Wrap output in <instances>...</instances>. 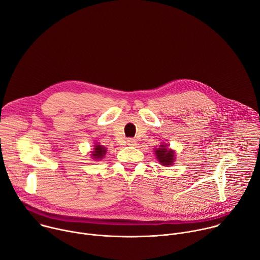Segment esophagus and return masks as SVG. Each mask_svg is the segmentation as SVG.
I'll return each mask as SVG.
<instances>
[{
	"instance_id": "obj_1",
	"label": "esophagus",
	"mask_w": 260,
	"mask_h": 260,
	"mask_svg": "<svg viewBox=\"0 0 260 260\" xmlns=\"http://www.w3.org/2000/svg\"><path fill=\"white\" fill-rule=\"evenodd\" d=\"M126 143H127V145H136L137 142H136L135 139H127Z\"/></svg>"
}]
</instances>
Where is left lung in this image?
I'll return each mask as SVG.
<instances>
[{
    "label": "left lung",
    "instance_id": "left-lung-1",
    "mask_svg": "<svg viewBox=\"0 0 260 260\" xmlns=\"http://www.w3.org/2000/svg\"><path fill=\"white\" fill-rule=\"evenodd\" d=\"M155 155L157 160L164 165V166H170L173 165L174 162V151L169 150V148H167V145H160L159 148L155 150Z\"/></svg>",
    "mask_w": 260,
    "mask_h": 260
}]
</instances>
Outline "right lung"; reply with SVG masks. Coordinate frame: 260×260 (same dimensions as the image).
I'll list each match as a JSON object with an SVG mask.
<instances>
[{"label": "right lung", "instance_id": "right-lung-1", "mask_svg": "<svg viewBox=\"0 0 260 260\" xmlns=\"http://www.w3.org/2000/svg\"><path fill=\"white\" fill-rule=\"evenodd\" d=\"M105 154H106V148H105L104 146H102V145L96 144V145L94 146V148H93V151H92V154H91L92 158L98 160V159L103 158V156H104Z\"/></svg>", "mask_w": 260, "mask_h": 260}]
</instances>
